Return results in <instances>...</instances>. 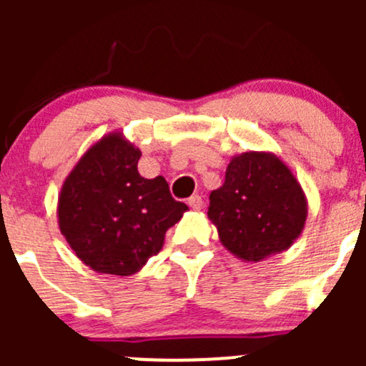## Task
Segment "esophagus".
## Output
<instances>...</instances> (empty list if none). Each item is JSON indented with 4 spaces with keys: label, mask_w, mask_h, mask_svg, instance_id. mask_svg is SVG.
I'll use <instances>...</instances> for the list:
<instances>
[{
    "label": "esophagus",
    "mask_w": 366,
    "mask_h": 366,
    "mask_svg": "<svg viewBox=\"0 0 366 366\" xmlns=\"http://www.w3.org/2000/svg\"><path fill=\"white\" fill-rule=\"evenodd\" d=\"M187 205L194 210H200L202 207H204V200H202V197H198V194H193V197L187 200Z\"/></svg>",
    "instance_id": "esophagus-1"
}]
</instances>
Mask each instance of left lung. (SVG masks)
Here are the masks:
<instances>
[{
    "label": "left lung",
    "mask_w": 366,
    "mask_h": 366,
    "mask_svg": "<svg viewBox=\"0 0 366 366\" xmlns=\"http://www.w3.org/2000/svg\"><path fill=\"white\" fill-rule=\"evenodd\" d=\"M209 219L224 248L244 262L289 249L305 230L308 200L292 169L272 152L249 150L228 162L209 197Z\"/></svg>",
    "instance_id": "1"
}]
</instances>
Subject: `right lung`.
<instances>
[{
    "instance_id": "1",
    "label": "right lung",
    "mask_w": 366,
    "mask_h": 366,
    "mask_svg": "<svg viewBox=\"0 0 366 366\" xmlns=\"http://www.w3.org/2000/svg\"><path fill=\"white\" fill-rule=\"evenodd\" d=\"M139 157L142 150L122 132H109L81 156L58 194L61 235L101 274L142 271L187 210L173 200L164 177L139 175Z\"/></svg>"
}]
</instances>
